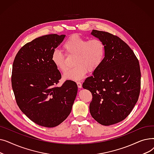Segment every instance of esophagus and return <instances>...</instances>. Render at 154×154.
Masks as SVG:
<instances>
[{"label": "esophagus", "instance_id": "obj_1", "mask_svg": "<svg viewBox=\"0 0 154 154\" xmlns=\"http://www.w3.org/2000/svg\"><path fill=\"white\" fill-rule=\"evenodd\" d=\"M77 86L79 88H82V84L80 81L77 82Z\"/></svg>", "mask_w": 154, "mask_h": 154}]
</instances>
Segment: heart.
Masks as SVG:
<instances>
[{"mask_svg":"<svg viewBox=\"0 0 154 154\" xmlns=\"http://www.w3.org/2000/svg\"><path fill=\"white\" fill-rule=\"evenodd\" d=\"M63 47L67 55H74L73 63L75 66L64 74L65 78L73 80L83 79L88 70H95L102 63L106 55V45L99 38L87 40L78 35H73L64 42ZM52 61L60 72L67 70L66 59L60 51L53 52Z\"/></svg>","mask_w":154,"mask_h":154,"instance_id":"obj_1","label":"heart"}]
</instances>
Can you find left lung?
Wrapping results in <instances>:
<instances>
[{
  "instance_id": "obj_1",
  "label": "left lung",
  "mask_w": 154,
  "mask_h": 154,
  "mask_svg": "<svg viewBox=\"0 0 154 154\" xmlns=\"http://www.w3.org/2000/svg\"><path fill=\"white\" fill-rule=\"evenodd\" d=\"M91 34L104 42L106 55L82 87L92 95L89 106L92 117L107 126L124 120L138 100L140 66L133 51L119 37L97 30H92Z\"/></svg>"
}]
</instances>
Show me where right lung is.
I'll return each mask as SVG.
<instances>
[{
	"label": "right lung",
	"instance_id": "1",
	"mask_svg": "<svg viewBox=\"0 0 154 154\" xmlns=\"http://www.w3.org/2000/svg\"><path fill=\"white\" fill-rule=\"evenodd\" d=\"M65 37L36 38L20 48L13 62L11 82L16 102L28 118L45 127L57 126L67 119L77 94L72 80L57 85L61 74L52 55Z\"/></svg>",
	"mask_w": 154,
	"mask_h": 154
}]
</instances>
